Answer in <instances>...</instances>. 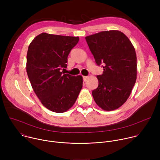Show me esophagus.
Wrapping results in <instances>:
<instances>
[{"instance_id": "34e87169", "label": "esophagus", "mask_w": 160, "mask_h": 160, "mask_svg": "<svg viewBox=\"0 0 160 160\" xmlns=\"http://www.w3.org/2000/svg\"><path fill=\"white\" fill-rule=\"evenodd\" d=\"M88 78V76H83V80H84V81H85Z\"/></svg>"}]
</instances>
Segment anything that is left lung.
Returning a JSON list of instances; mask_svg holds the SVG:
<instances>
[{
  "label": "left lung",
  "mask_w": 160,
  "mask_h": 160,
  "mask_svg": "<svg viewBox=\"0 0 160 160\" xmlns=\"http://www.w3.org/2000/svg\"><path fill=\"white\" fill-rule=\"evenodd\" d=\"M103 73L98 75L99 85L92 91L96 103L105 111L119 108L129 98L137 78V56L128 38L118 30L104 31L85 37Z\"/></svg>",
  "instance_id": "8db88e82"
}]
</instances>
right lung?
Masks as SVG:
<instances>
[{"instance_id":"1","label":"right lung","mask_w":160,"mask_h":160,"mask_svg":"<svg viewBox=\"0 0 160 160\" xmlns=\"http://www.w3.org/2000/svg\"><path fill=\"white\" fill-rule=\"evenodd\" d=\"M78 40V37L42 33L29 45L26 67L28 78L42 104L53 112L70 109L82 88L81 75L61 71L67 67L68 54Z\"/></svg>"}]
</instances>
